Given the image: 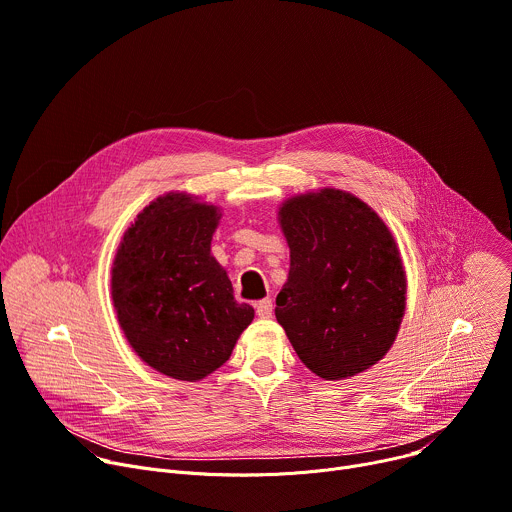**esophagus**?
I'll list each match as a JSON object with an SVG mask.
<instances>
[{"label":"esophagus","instance_id":"1","mask_svg":"<svg viewBox=\"0 0 512 512\" xmlns=\"http://www.w3.org/2000/svg\"><path fill=\"white\" fill-rule=\"evenodd\" d=\"M255 310H257V316L259 318H271L273 314V302L269 298H263L255 304Z\"/></svg>","mask_w":512,"mask_h":512}]
</instances>
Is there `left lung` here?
Returning <instances> with one entry per match:
<instances>
[{
	"label": "left lung",
	"mask_w": 512,
	"mask_h": 512,
	"mask_svg": "<svg viewBox=\"0 0 512 512\" xmlns=\"http://www.w3.org/2000/svg\"><path fill=\"white\" fill-rule=\"evenodd\" d=\"M290 273L275 298L302 363L345 380L392 347L406 308V273L384 220L353 194L324 188L280 208Z\"/></svg>",
	"instance_id": "obj_1"
}]
</instances>
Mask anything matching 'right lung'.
<instances>
[{
	"label": "right lung",
	"mask_w": 512,
	"mask_h": 512,
	"mask_svg": "<svg viewBox=\"0 0 512 512\" xmlns=\"http://www.w3.org/2000/svg\"><path fill=\"white\" fill-rule=\"evenodd\" d=\"M218 220L216 206L165 194L136 216L114 257L112 300L128 343L183 382L224 365L255 316L210 255Z\"/></svg>",
	"instance_id": "right-lung-1"
}]
</instances>
